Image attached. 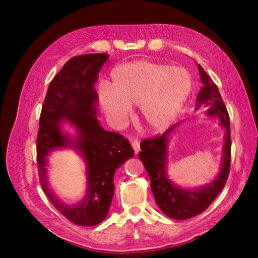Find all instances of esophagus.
I'll list each match as a JSON object with an SVG mask.
<instances>
[{"instance_id":"34e87169","label":"esophagus","mask_w":258,"mask_h":258,"mask_svg":"<svg viewBox=\"0 0 258 258\" xmlns=\"http://www.w3.org/2000/svg\"><path fill=\"white\" fill-rule=\"evenodd\" d=\"M132 147H133L135 154L138 155L139 152H140V142L138 141V140H133V141H132Z\"/></svg>"}]
</instances>
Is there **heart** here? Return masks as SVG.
Returning <instances> with one entry per match:
<instances>
[{
  "label": "heart",
  "instance_id": "heart-1",
  "mask_svg": "<svg viewBox=\"0 0 258 258\" xmlns=\"http://www.w3.org/2000/svg\"><path fill=\"white\" fill-rule=\"evenodd\" d=\"M192 90L185 68L152 60H135L112 69L111 80L99 90V101L109 119L123 124L138 104L142 123L163 131L181 111Z\"/></svg>",
  "mask_w": 258,
  "mask_h": 258
}]
</instances>
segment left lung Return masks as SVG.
Here are the masks:
<instances>
[{"label":"left lung","instance_id":"8db88e82","mask_svg":"<svg viewBox=\"0 0 258 258\" xmlns=\"http://www.w3.org/2000/svg\"><path fill=\"white\" fill-rule=\"evenodd\" d=\"M198 69L203 87L197 97L196 109L207 107L206 115L208 117H217L220 125L225 130L221 171L215 180L198 189H183L174 184L168 178V139L181 123L171 126L164 134L158 137L143 140L140 145L142 151L139 154V157L149 174L150 186L156 204L165 215L180 221L187 220L206 211L214 199L223 190L230 171L231 134L229 113L216 84H214L212 78L200 64H198Z\"/></svg>","mask_w":258,"mask_h":258}]
</instances>
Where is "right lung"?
<instances>
[{
    "mask_svg": "<svg viewBox=\"0 0 258 258\" xmlns=\"http://www.w3.org/2000/svg\"><path fill=\"white\" fill-rule=\"evenodd\" d=\"M108 58L107 53H91L67 61L51 81L41 111L36 149L42 189L59 213L77 225L93 226L106 218L115 191V172L134 156L128 140L104 131L97 118L99 98L94 84ZM64 122L76 128L75 137L64 132ZM63 147L77 151L87 166V195L75 205L61 202L47 181V156Z\"/></svg>",
    "mask_w": 258,
    "mask_h": 258,
    "instance_id": "obj_1",
    "label": "right lung"
}]
</instances>
